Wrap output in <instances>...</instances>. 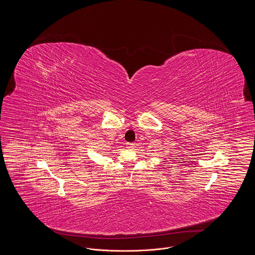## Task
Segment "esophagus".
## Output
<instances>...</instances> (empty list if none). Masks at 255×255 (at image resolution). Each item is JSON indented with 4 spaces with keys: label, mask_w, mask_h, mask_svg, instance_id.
<instances>
[{
    "label": "esophagus",
    "mask_w": 255,
    "mask_h": 255,
    "mask_svg": "<svg viewBox=\"0 0 255 255\" xmlns=\"http://www.w3.org/2000/svg\"><path fill=\"white\" fill-rule=\"evenodd\" d=\"M126 145H127V148H128V149H133V148H134V144L132 143V142H130V143H127Z\"/></svg>",
    "instance_id": "obj_1"
}]
</instances>
